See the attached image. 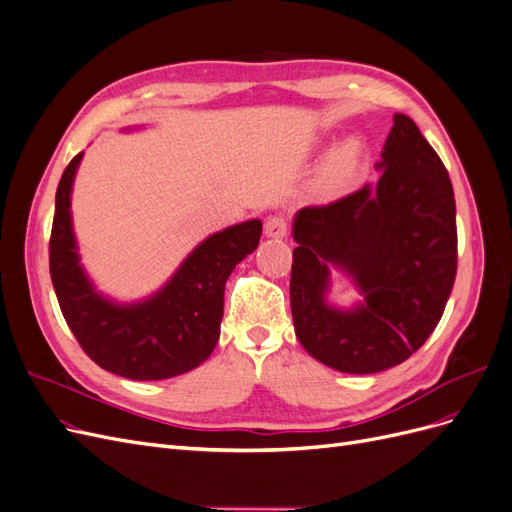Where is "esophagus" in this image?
Instances as JSON below:
<instances>
[{"mask_svg": "<svg viewBox=\"0 0 512 512\" xmlns=\"http://www.w3.org/2000/svg\"><path fill=\"white\" fill-rule=\"evenodd\" d=\"M288 232V222L282 218V215H271L265 224V235L271 239H282Z\"/></svg>", "mask_w": 512, "mask_h": 512, "instance_id": "1", "label": "esophagus"}]
</instances>
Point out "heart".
<instances>
[{"label":"heart","instance_id":"obj_1","mask_svg":"<svg viewBox=\"0 0 512 512\" xmlns=\"http://www.w3.org/2000/svg\"><path fill=\"white\" fill-rule=\"evenodd\" d=\"M361 162H363V149L359 143L350 141V143H344L342 147H337L320 170L318 190L324 196L342 194L354 183L356 175H359Z\"/></svg>","mask_w":512,"mask_h":512}]
</instances>
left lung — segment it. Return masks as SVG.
I'll return each mask as SVG.
<instances>
[{
	"label": "left lung",
	"mask_w": 512,
	"mask_h": 512,
	"mask_svg": "<svg viewBox=\"0 0 512 512\" xmlns=\"http://www.w3.org/2000/svg\"><path fill=\"white\" fill-rule=\"evenodd\" d=\"M378 183L294 215L290 307L301 346L344 374L404 363L438 327L457 275L455 194L438 153L397 113ZM364 299L329 306L330 269Z\"/></svg>",
	"instance_id": "1"
}]
</instances>
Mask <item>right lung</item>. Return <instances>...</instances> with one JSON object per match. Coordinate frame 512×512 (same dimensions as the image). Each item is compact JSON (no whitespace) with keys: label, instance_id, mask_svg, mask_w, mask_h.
Returning <instances> with one entry per match:
<instances>
[{"label":"right lung","instance_id":"right-lung-1","mask_svg":"<svg viewBox=\"0 0 512 512\" xmlns=\"http://www.w3.org/2000/svg\"><path fill=\"white\" fill-rule=\"evenodd\" d=\"M81 160L83 151L66 166L55 194L49 265L61 314L89 359L111 374L130 380L181 376L207 361L218 344L226 280L258 247L262 222L215 232L149 299L115 303L89 282L76 252L70 196Z\"/></svg>","mask_w":512,"mask_h":512}]
</instances>
